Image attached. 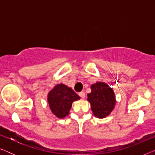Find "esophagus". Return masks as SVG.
Returning <instances> with one entry per match:
<instances>
[{
	"instance_id": "obj_1",
	"label": "esophagus",
	"mask_w": 155,
	"mask_h": 155,
	"mask_svg": "<svg viewBox=\"0 0 155 155\" xmlns=\"http://www.w3.org/2000/svg\"><path fill=\"white\" fill-rule=\"evenodd\" d=\"M79 95L80 97H82V98H84V97H85V93H84V92H80L79 93Z\"/></svg>"
}]
</instances>
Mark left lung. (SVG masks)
Wrapping results in <instances>:
<instances>
[{
    "mask_svg": "<svg viewBox=\"0 0 155 155\" xmlns=\"http://www.w3.org/2000/svg\"><path fill=\"white\" fill-rule=\"evenodd\" d=\"M90 88L91 92L87 94V100L90 103L93 114L98 118H106L114 109L116 104L113 88L103 82L91 84Z\"/></svg>",
    "mask_w": 155,
    "mask_h": 155,
    "instance_id": "8db88e82",
    "label": "left lung"
}]
</instances>
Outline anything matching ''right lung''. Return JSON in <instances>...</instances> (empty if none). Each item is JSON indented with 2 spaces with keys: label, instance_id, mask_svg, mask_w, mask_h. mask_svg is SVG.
<instances>
[{
  "label": "right lung",
  "instance_id": "obj_1",
  "mask_svg": "<svg viewBox=\"0 0 155 155\" xmlns=\"http://www.w3.org/2000/svg\"><path fill=\"white\" fill-rule=\"evenodd\" d=\"M79 99L80 97L73 89L62 83L56 84L47 95V101L51 111L58 118H63L68 115L72 104Z\"/></svg>",
  "mask_w": 155,
  "mask_h": 155
}]
</instances>
